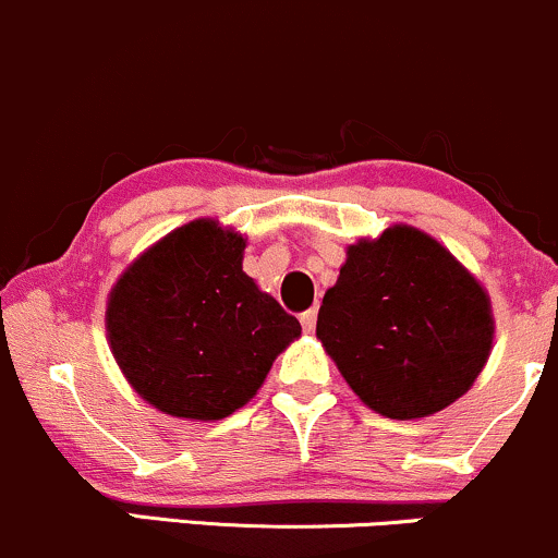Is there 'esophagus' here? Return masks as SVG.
<instances>
[{
  "instance_id": "1",
  "label": "esophagus",
  "mask_w": 558,
  "mask_h": 558,
  "mask_svg": "<svg viewBox=\"0 0 558 558\" xmlns=\"http://www.w3.org/2000/svg\"><path fill=\"white\" fill-rule=\"evenodd\" d=\"M301 328H304V332H315L317 328V310L312 306V310H306L304 315H301Z\"/></svg>"
}]
</instances>
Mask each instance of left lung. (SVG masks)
Returning <instances> with one entry per match:
<instances>
[{"label": "left lung", "mask_w": 558, "mask_h": 558, "mask_svg": "<svg viewBox=\"0 0 558 558\" xmlns=\"http://www.w3.org/2000/svg\"><path fill=\"white\" fill-rule=\"evenodd\" d=\"M317 338L351 390L390 420L440 412L470 390L493 343L483 286L417 228L349 246Z\"/></svg>", "instance_id": "left-lung-1"}]
</instances>
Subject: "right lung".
I'll list each match as a JSON object with an SVG mask.
<instances>
[{"instance_id":"add662e5","label":"right lung","mask_w":558,"mask_h":558,"mask_svg":"<svg viewBox=\"0 0 558 558\" xmlns=\"http://www.w3.org/2000/svg\"><path fill=\"white\" fill-rule=\"evenodd\" d=\"M243 235L194 220L144 252L112 288L107 336L141 399L222 420L257 393L301 325L241 270Z\"/></svg>"}]
</instances>
